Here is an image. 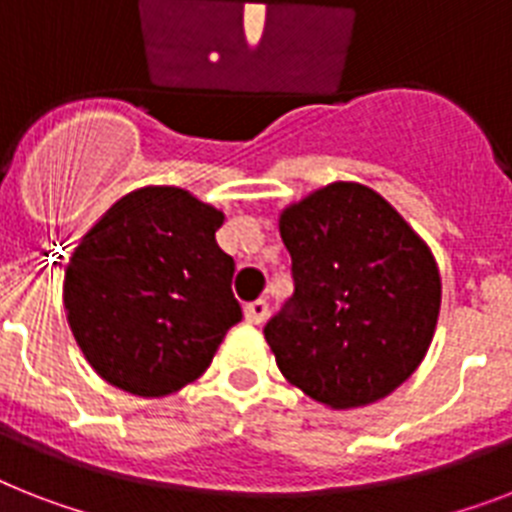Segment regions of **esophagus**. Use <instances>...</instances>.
<instances>
[{"label":"esophagus","mask_w":512,"mask_h":512,"mask_svg":"<svg viewBox=\"0 0 512 512\" xmlns=\"http://www.w3.org/2000/svg\"><path fill=\"white\" fill-rule=\"evenodd\" d=\"M244 315H247L249 323L260 326V323H265V318H268V302H265V299H255V302H249L247 310H244Z\"/></svg>","instance_id":"esophagus-1"}]
</instances>
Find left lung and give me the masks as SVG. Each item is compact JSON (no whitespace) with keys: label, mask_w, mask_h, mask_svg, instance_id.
I'll return each instance as SVG.
<instances>
[{"label":"left lung","mask_w":512,"mask_h":512,"mask_svg":"<svg viewBox=\"0 0 512 512\" xmlns=\"http://www.w3.org/2000/svg\"><path fill=\"white\" fill-rule=\"evenodd\" d=\"M294 297L265 342L289 384L328 407L384 400L431 347L442 278L429 244L378 191L334 181L281 210Z\"/></svg>","instance_id":"obj_1"}]
</instances>
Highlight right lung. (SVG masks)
Here are the masks:
<instances>
[{
  "label": "right lung",
  "instance_id": "add662e5",
  "mask_svg": "<svg viewBox=\"0 0 512 512\" xmlns=\"http://www.w3.org/2000/svg\"><path fill=\"white\" fill-rule=\"evenodd\" d=\"M226 215L178 186L128 191L86 231L62 284L86 363L136 397L197 381L242 321L234 257L215 242Z\"/></svg>",
  "mask_w": 512,
  "mask_h": 512
}]
</instances>
